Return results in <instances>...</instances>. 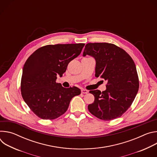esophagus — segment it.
<instances>
[{
  "instance_id": "34e87169",
  "label": "esophagus",
  "mask_w": 157,
  "mask_h": 157,
  "mask_svg": "<svg viewBox=\"0 0 157 157\" xmlns=\"http://www.w3.org/2000/svg\"><path fill=\"white\" fill-rule=\"evenodd\" d=\"M81 93L82 94H87L88 93V91L86 90V89H81Z\"/></svg>"
}]
</instances>
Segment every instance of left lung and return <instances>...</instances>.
<instances>
[{"instance_id": "1", "label": "left lung", "mask_w": 157, "mask_h": 157, "mask_svg": "<svg viewBox=\"0 0 157 157\" xmlns=\"http://www.w3.org/2000/svg\"><path fill=\"white\" fill-rule=\"evenodd\" d=\"M86 55L96 60V77L107 82L105 91H89L95 99L88 105L89 111L104 121L121 117L130 107L139 90L135 63L125 50L107 43L86 44L82 56Z\"/></svg>"}]
</instances>
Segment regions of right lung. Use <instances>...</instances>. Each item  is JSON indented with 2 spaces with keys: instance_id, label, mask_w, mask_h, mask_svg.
<instances>
[{
  "instance_id": "right-lung-1",
  "label": "right lung",
  "mask_w": 157,
  "mask_h": 157,
  "mask_svg": "<svg viewBox=\"0 0 157 157\" xmlns=\"http://www.w3.org/2000/svg\"><path fill=\"white\" fill-rule=\"evenodd\" d=\"M84 44H49L36 50L26 61L21 80V96L38 117L58 118L66 113L72 98L81 94L78 87L65 88L56 80L80 55Z\"/></svg>"
}]
</instances>
